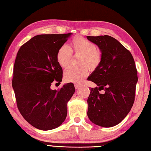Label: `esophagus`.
<instances>
[{"instance_id": "esophagus-1", "label": "esophagus", "mask_w": 151, "mask_h": 151, "mask_svg": "<svg viewBox=\"0 0 151 151\" xmlns=\"http://www.w3.org/2000/svg\"><path fill=\"white\" fill-rule=\"evenodd\" d=\"M74 86H75V88H76V89H78V88H79L80 87H81V84H78V83H76Z\"/></svg>"}]
</instances>
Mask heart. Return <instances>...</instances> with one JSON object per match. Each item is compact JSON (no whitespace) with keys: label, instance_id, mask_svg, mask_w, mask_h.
I'll use <instances>...</instances> for the list:
<instances>
[{"label":"heart","instance_id":"b5f03b06","mask_svg":"<svg viewBox=\"0 0 151 151\" xmlns=\"http://www.w3.org/2000/svg\"><path fill=\"white\" fill-rule=\"evenodd\" d=\"M72 53L80 56L79 68H70L64 72V79L68 82L81 83L88 74V69L96 70L101 62V54L97 50L96 45L88 40L78 36L70 43V48L66 45L60 46L57 53V61L64 69L70 66L72 59Z\"/></svg>","mask_w":151,"mask_h":151}]
</instances>
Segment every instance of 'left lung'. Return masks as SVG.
Segmentation results:
<instances>
[{
	"mask_svg": "<svg viewBox=\"0 0 151 151\" xmlns=\"http://www.w3.org/2000/svg\"><path fill=\"white\" fill-rule=\"evenodd\" d=\"M87 38L98 45L102 57L100 66L88 78L98 86L89 88L88 117L100 127H114L133 106L138 80L136 64L130 52L113 37ZM101 90L104 93H99Z\"/></svg>",
	"mask_w": 151,
	"mask_h": 151,
	"instance_id": "8db88e82",
	"label": "left lung"
}]
</instances>
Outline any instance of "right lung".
Wrapping results in <instances>:
<instances>
[{"mask_svg": "<svg viewBox=\"0 0 151 151\" xmlns=\"http://www.w3.org/2000/svg\"><path fill=\"white\" fill-rule=\"evenodd\" d=\"M71 35H37L17 52L12 79L17 108L23 118L39 130H53L63 124L68 101L75 93L72 83L58 91L51 88L54 81H62L63 69L57 61V53Z\"/></svg>", "mask_w": 151, "mask_h": 151, "instance_id": "add662e5", "label": "right lung"}]
</instances>
